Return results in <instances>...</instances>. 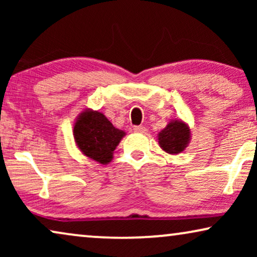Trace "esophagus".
<instances>
[{
	"mask_svg": "<svg viewBox=\"0 0 257 257\" xmlns=\"http://www.w3.org/2000/svg\"><path fill=\"white\" fill-rule=\"evenodd\" d=\"M133 131L137 132V133H145L147 130H146L145 126L140 125V126H135V127H133Z\"/></svg>",
	"mask_w": 257,
	"mask_h": 257,
	"instance_id": "1",
	"label": "esophagus"
}]
</instances>
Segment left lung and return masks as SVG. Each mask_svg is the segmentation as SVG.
Masks as SVG:
<instances>
[{"mask_svg":"<svg viewBox=\"0 0 257 257\" xmlns=\"http://www.w3.org/2000/svg\"><path fill=\"white\" fill-rule=\"evenodd\" d=\"M191 142V128L185 121L174 119L168 122L166 127L158 135V143L161 149L168 154L184 152Z\"/></svg>","mask_w":257,"mask_h":257,"instance_id":"left-lung-1","label":"left lung"}]
</instances>
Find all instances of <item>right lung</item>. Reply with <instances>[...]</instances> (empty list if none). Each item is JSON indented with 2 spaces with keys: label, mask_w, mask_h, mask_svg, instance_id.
I'll use <instances>...</instances> for the list:
<instances>
[{
  "label": "right lung",
  "mask_w": 257,
  "mask_h": 257,
  "mask_svg": "<svg viewBox=\"0 0 257 257\" xmlns=\"http://www.w3.org/2000/svg\"><path fill=\"white\" fill-rule=\"evenodd\" d=\"M126 133L115 128L101 113L86 108L76 119L73 138L84 156L97 163L106 165L113 158V151Z\"/></svg>",
  "instance_id": "right-lung-1"
}]
</instances>
